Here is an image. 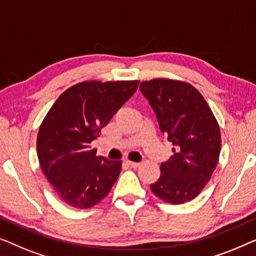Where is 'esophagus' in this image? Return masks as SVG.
<instances>
[{"mask_svg": "<svg viewBox=\"0 0 256 256\" xmlns=\"http://www.w3.org/2000/svg\"><path fill=\"white\" fill-rule=\"evenodd\" d=\"M126 164L128 166V167H131V168L139 167V162H133V161H130V160L126 161Z\"/></svg>", "mask_w": 256, "mask_h": 256, "instance_id": "1", "label": "esophagus"}]
</instances>
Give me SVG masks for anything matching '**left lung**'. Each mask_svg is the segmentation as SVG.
I'll use <instances>...</instances> for the list:
<instances>
[{
  "label": "left lung",
  "instance_id": "obj_1",
  "mask_svg": "<svg viewBox=\"0 0 256 256\" xmlns=\"http://www.w3.org/2000/svg\"><path fill=\"white\" fill-rule=\"evenodd\" d=\"M140 92L156 114L161 132L172 142L174 156L161 164L150 190L160 200L182 204L200 195L218 164L220 130L206 100L192 84L156 78Z\"/></svg>",
  "mask_w": 256,
  "mask_h": 256
}]
</instances>
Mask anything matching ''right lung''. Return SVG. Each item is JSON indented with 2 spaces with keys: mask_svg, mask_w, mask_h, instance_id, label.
Segmentation results:
<instances>
[{
  "mask_svg": "<svg viewBox=\"0 0 256 256\" xmlns=\"http://www.w3.org/2000/svg\"><path fill=\"white\" fill-rule=\"evenodd\" d=\"M138 84L81 82L61 94L42 120L37 136L39 164L58 196L70 206H94L117 181L122 161L97 156L90 144Z\"/></svg>",
  "mask_w": 256,
  "mask_h": 256,
  "instance_id": "1",
  "label": "right lung"
}]
</instances>
